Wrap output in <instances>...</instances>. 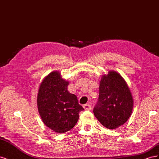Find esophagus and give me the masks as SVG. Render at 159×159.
<instances>
[{"label": "esophagus", "mask_w": 159, "mask_h": 159, "mask_svg": "<svg viewBox=\"0 0 159 159\" xmlns=\"http://www.w3.org/2000/svg\"><path fill=\"white\" fill-rule=\"evenodd\" d=\"M84 108L85 109V110H90L91 109V107L89 104H85L84 105Z\"/></svg>", "instance_id": "esophagus-1"}]
</instances>
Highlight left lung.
<instances>
[{
  "label": "left lung",
  "instance_id": "1",
  "mask_svg": "<svg viewBox=\"0 0 159 159\" xmlns=\"http://www.w3.org/2000/svg\"><path fill=\"white\" fill-rule=\"evenodd\" d=\"M133 106L131 93L122 77L115 71L103 76L98 101L93 108L98 121L107 129H116L127 121Z\"/></svg>",
  "mask_w": 159,
  "mask_h": 159
}]
</instances>
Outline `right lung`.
<instances>
[{"label":"right lung","instance_id":"right-lung-1","mask_svg":"<svg viewBox=\"0 0 159 159\" xmlns=\"http://www.w3.org/2000/svg\"><path fill=\"white\" fill-rule=\"evenodd\" d=\"M69 82L53 71L42 81L37 97L38 111L43 122L53 131L64 133L73 128L84 109L68 90Z\"/></svg>","mask_w":159,"mask_h":159}]
</instances>
